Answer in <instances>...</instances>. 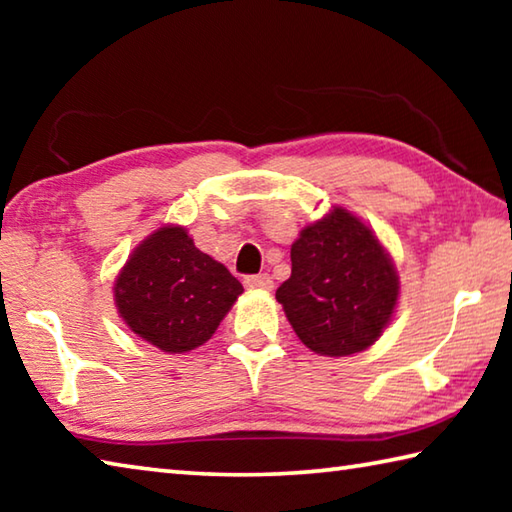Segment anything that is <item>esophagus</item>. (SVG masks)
<instances>
[{"label":"esophagus","instance_id":"obj_1","mask_svg":"<svg viewBox=\"0 0 512 512\" xmlns=\"http://www.w3.org/2000/svg\"><path fill=\"white\" fill-rule=\"evenodd\" d=\"M244 284H246V289H259V291H271L273 289L271 275H266V273L248 275V277H244Z\"/></svg>","mask_w":512,"mask_h":512}]
</instances>
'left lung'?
I'll return each mask as SVG.
<instances>
[{
  "label": "left lung",
  "mask_w": 512,
  "mask_h": 512,
  "mask_svg": "<svg viewBox=\"0 0 512 512\" xmlns=\"http://www.w3.org/2000/svg\"><path fill=\"white\" fill-rule=\"evenodd\" d=\"M397 296L391 257L343 207L300 232L291 246V277L275 291L298 339L325 357H348L375 343Z\"/></svg>",
  "instance_id": "1"
}]
</instances>
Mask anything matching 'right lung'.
Returning a JSON list of instances; mask_svg holds the SVG:
<instances>
[{
  "mask_svg": "<svg viewBox=\"0 0 512 512\" xmlns=\"http://www.w3.org/2000/svg\"><path fill=\"white\" fill-rule=\"evenodd\" d=\"M244 287L194 246L180 225H164L128 257L115 282L119 316L155 348L183 354L216 332Z\"/></svg>",
  "mask_w": 512,
  "mask_h": 512,
  "instance_id": "add662e5",
  "label": "right lung"
}]
</instances>
